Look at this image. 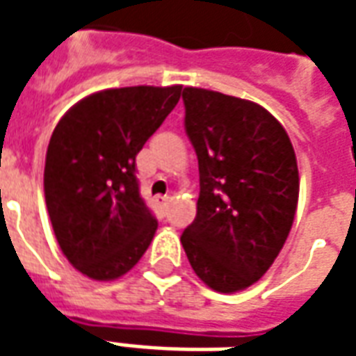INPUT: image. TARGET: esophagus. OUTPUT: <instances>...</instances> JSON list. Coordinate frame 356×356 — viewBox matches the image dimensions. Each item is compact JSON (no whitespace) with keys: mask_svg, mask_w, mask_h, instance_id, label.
Here are the masks:
<instances>
[{"mask_svg":"<svg viewBox=\"0 0 356 356\" xmlns=\"http://www.w3.org/2000/svg\"><path fill=\"white\" fill-rule=\"evenodd\" d=\"M156 204L160 209H165L170 204V196H156Z\"/></svg>","mask_w":356,"mask_h":356,"instance_id":"obj_1","label":"esophagus"}]
</instances>
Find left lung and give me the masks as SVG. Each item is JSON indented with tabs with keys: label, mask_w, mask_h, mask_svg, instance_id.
<instances>
[{
	"label": "left lung",
	"mask_w": 356,
	"mask_h": 356,
	"mask_svg": "<svg viewBox=\"0 0 356 356\" xmlns=\"http://www.w3.org/2000/svg\"><path fill=\"white\" fill-rule=\"evenodd\" d=\"M183 102L200 196L181 244L211 290H246L290 234L299 196L296 152L280 122L255 102L200 88L183 89Z\"/></svg>",
	"instance_id": "8db88e82"
}]
</instances>
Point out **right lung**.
Returning a JSON list of instances; mask_svg holds the SVG:
<instances>
[{"mask_svg": "<svg viewBox=\"0 0 356 356\" xmlns=\"http://www.w3.org/2000/svg\"><path fill=\"white\" fill-rule=\"evenodd\" d=\"M183 86L104 89L76 102L51 135L43 191L66 259L93 280L131 270L158 221L140 198L135 158Z\"/></svg>", "mask_w": 356, "mask_h": 356, "instance_id": "1", "label": "right lung"}]
</instances>
